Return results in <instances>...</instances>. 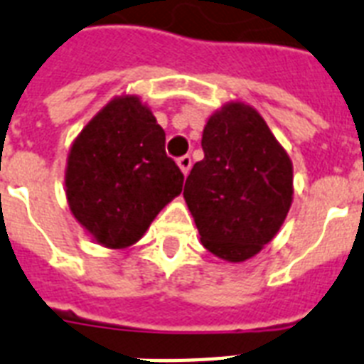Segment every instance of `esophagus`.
<instances>
[{
  "instance_id": "34e87169",
  "label": "esophagus",
  "mask_w": 364,
  "mask_h": 364,
  "mask_svg": "<svg viewBox=\"0 0 364 364\" xmlns=\"http://www.w3.org/2000/svg\"><path fill=\"white\" fill-rule=\"evenodd\" d=\"M177 164H179V168H181V172L187 176L188 172H191V168H192V159L191 155H183L177 159Z\"/></svg>"
}]
</instances>
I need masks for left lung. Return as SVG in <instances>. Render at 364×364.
Masks as SVG:
<instances>
[{"label":"left lung","mask_w":364,"mask_h":364,"mask_svg":"<svg viewBox=\"0 0 364 364\" xmlns=\"http://www.w3.org/2000/svg\"><path fill=\"white\" fill-rule=\"evenodd\" d=\"M202 149L183 196L203 247L218 258L245 262L284 223L294 196L291 161L264 117L241 102L209 117Z\"/></svg>","instance_id":"1"}]
</instances>
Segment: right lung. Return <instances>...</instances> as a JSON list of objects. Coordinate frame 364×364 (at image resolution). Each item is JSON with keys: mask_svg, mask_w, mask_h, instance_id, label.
<instances>
[{"mask_svg": "<svg viewBox=\"0 0 364 364\" xmlns=\"http://www.w3.org/2000/svg\"><path fill=\"white\" fill-rule=\"evenodd\" d=\"M166 134L138 97L106 105L70 147L65 187L75 218L110 249H125L181 192Z\"/></svg>", "mask_w": 364, "mask_h": 364, "instance_id": "add662e5", "label": "right lung"}]
</instances>
